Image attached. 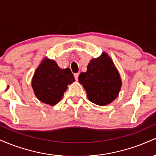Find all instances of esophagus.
<instances>
[{"mask_svg": "<svg viewBox=\"0 0 156 156\" xmlns=\"http://www.w3.org/2000/svg\"><path fill=\"white\" fill-rule=\"evenodd\" d=\"M78 76H79V73H75L74 74V77H75V79H76V80H78Z\"/></svg>", "mask_w": 156, "mask_h": 156, "instance_id": "34e87169", "label": "esophagus"}]
</instances>
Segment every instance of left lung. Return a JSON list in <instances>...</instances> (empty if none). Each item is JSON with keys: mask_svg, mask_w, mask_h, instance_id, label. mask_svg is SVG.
<instances>
[{"mask_svg": "<svg viewBox=\"0 0 156 156\" xmlns=\"http://www.w3.org/2000/svg\"><path fill=\"white\" fill-rule=\"evenodd\" d=\"M78 81L87 92L89 101L99 105L112 103L119 95L122 87L119 71L105 52L90 60L87 72L80 73Z\"/></svg>", "mask_w": 156, "mask_h": 156, "instance_id": "8db88e82", "label": "left lung"}]
</instances>
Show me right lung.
Returning <instances> with one entry per match:
<instances>
[{"instance_id":"right-lung-1","label":"right lung","mask_w":156,"mask_h":156,"mask_svg":"<svg viewBox=\"0 0 156 156\" xmlns=\"http://www.w3.org/2000/svg\"><path fill=\"white\" fill-rule=\"evenodd\" d=\"M75 80L69 68L62 69L54 60L45 57L35 70L31 86L39 101L53 106L61 101L67 86Z\"/></svg>"}]
</instances>
